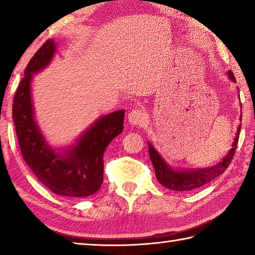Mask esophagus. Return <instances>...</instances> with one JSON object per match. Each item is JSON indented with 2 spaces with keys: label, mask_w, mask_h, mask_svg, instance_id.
I'll return each instance as SVG.
<instances>
[{
  "label": "esophagus",
  "mask_w": 255,
  "mask_h": 255,
  "mask_svg": "<svg viewBox=\"0 0 255 255\" xmlns=\"http://www.w3.org/2000/svg\"><path fill=\"white\" fill-rule=\"evenodd\" d=\"M145 120V114L143 110L140 109H135L129 112L128 115V122L130 125L133 126H138V125H141Z\"/></svg>",
  "instance_id": "esophagus-1"
}]
</instances>
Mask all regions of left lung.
<instances>
[{
    "label": "left lung",
    "instance_id": "obj_1",
    "mask_svg": "<svg viewBox=\"0 0 255 255\" xmlns=\"http://www.w3.org/2000/svg\"><path fill=\"white\" fill-rule=\"evenodd\" d=\"M228 79L235 82V76L232 71L227 72ZM242 119V118H241ZM242 122V120H241ZM241 131V125L237 128V132L234 139V143L232 145V148L228 150V153L221 162L216 164L214 166L206 167V169L198 170H174L167 165L165 161L161 157V155L157 153L152 145L148 144V150L150 161L154 166L155 174L159 183L167 189L174 190V191H189L197 188H200L206 183L210 182L214 179L223 174L225 170L230 165L233 156H234L235 150L239 143V137Z\"/></svg>",
    "mask_w": 255,
    "mask_h": 255
}]
</instances>
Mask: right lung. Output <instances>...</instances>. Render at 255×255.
Segmentation results:
<instances>
[{
	"label": "right lung",
	"mask_w": 255,
	"mask_h": 255,
	"mask_svg": "<svg viewBox=\"0 0 255 255\" xmlns=\"http://www.w3.org/2000/svg\"><path fill=\"white\" fill-rule=\"evenodd\" d=\"M56 51L54 40H47L25 67L16 89L12 117L23 159L37 179L58 196L84 198L96 193L103 182V154L124 129L125 111L119 110L98 119L63 153L48 145L34 119L31 81L51 62Z\"/></svg>",
	"instance_id": "obj_1"
}]
</instances>
